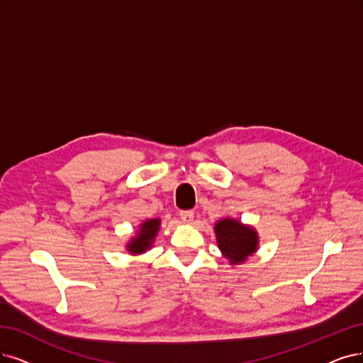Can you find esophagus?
<instances>
[{
	"mask_svg": "<svg viewBox=\"0 0 363 363\" xmlns=\"http://www.w3.org/2000/svg\"><path fill=\"white\" fill-rule=\"evenodd\" d=\"M179 217H181L182 223L193 224V221H194V212L193 211H181Z\"/></svg>",
	"mask_w": 363,
	"mask_h": 363,
	"instance_id": "34e87169",
	"label": "esophagus"
}]
</instances>
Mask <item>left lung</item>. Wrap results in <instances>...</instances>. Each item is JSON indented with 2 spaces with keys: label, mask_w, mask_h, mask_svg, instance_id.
Listing matches in <instances>:
<instances>
[{
  "label": "left lung",
  "mask_w": 363,
  "mask_h": 363,
  "mask_svg": "<svg viewBox=\"0 0 363 363\" xmlns=\"http://www.w3.org/2000/svg\"><path fill=\"white\" fill-rule=\"evenodd\" d=\"M217 245L232 266L245 263L259 250V233L250 224L224 217L213 224Z\"/></svg>",
  "instance_id": "8db88e82"
}]
</instances>
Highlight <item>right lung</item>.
Returning <instances> with one entry per match:
<instances>
[{"mask_svg": "<svg viewBox=\"0 0 363 363\" xmlns=\"http://www.w3.org/2000/svg\"><path fill=\"white\" fill-rule=\"evenodd\" d=\"M161 225L160 218H146L139 225L138 230L127 240L125 250L131 256H140V254L150 251L155 242Z\"/></svg>", "mask_w": 363, "mask_h": 363, "instance_id": "right-lung-1", "label": "right lung"}]
</instances>
